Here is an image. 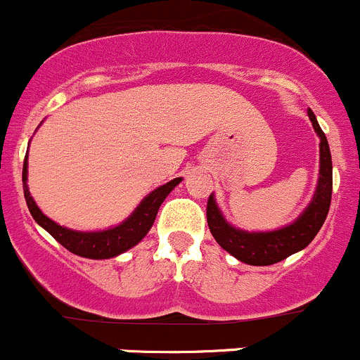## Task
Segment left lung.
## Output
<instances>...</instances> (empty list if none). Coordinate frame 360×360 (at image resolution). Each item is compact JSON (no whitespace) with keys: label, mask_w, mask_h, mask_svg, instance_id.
<instances>
[{"label":"left lung","mask_w":360,"mask_h":360,"mask_svg":"<svg viewBox=\"0 0 360 360\" xmlns=\"http://www.w3.org/2000/svg\"><path fill=\"white\" fill-rule=\"evenodd\" d=\"M309 117L316 128L317 135L321 136V176H319L317 192L312 202L295 224L274 232H258V234L253 232V234H250V232L231 227L221 217L213 195L207 198L206 218L211 234L225 251H229L232 257L248 263V265H272V263L284 260L296 251L307 248L317 236V232L321 231L322 224L328 217L333 194L331 153H329L328 139H326L324 131L321 129L316 116L310 109Z\"/></svg>","instance_id":"obj_1"}]
</instances>
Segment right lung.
<instances>
[{"label":"right lung","instance_id":"1","mask_svg":"<svg viewBox=\"0 0 360 360\" xmlns=\"http://www.w3.org/2000/svg\"><path fill=\"white\" fill-rule=\"evenodd\" d=\"M27 161H24V168H22V181H24V198L27 202L29 211H31L32 218L38 221L39 225L46 232H50L65 250H69L70 253L77 255V257L84 258H94V260H103V258H112L117 255L124 253L126 250L133 248L135 244H139L143 239V236L150 231L153 227L155 214H158L159 206L162 205V201L166 199V195L180 184L181 179H175L168 184L161 185L159 188H155L154 192H150L140 206L136 207L135 213L123 221L117 227L109 229V231L102 232H76L70 231V229L62 227V225L55 224L53 220H50L48 217H44L38 206H36L34 199L31 198V192H29L27 184Z\"/></svg>","mask_w":360,"mask_h":360}]
</instances>
